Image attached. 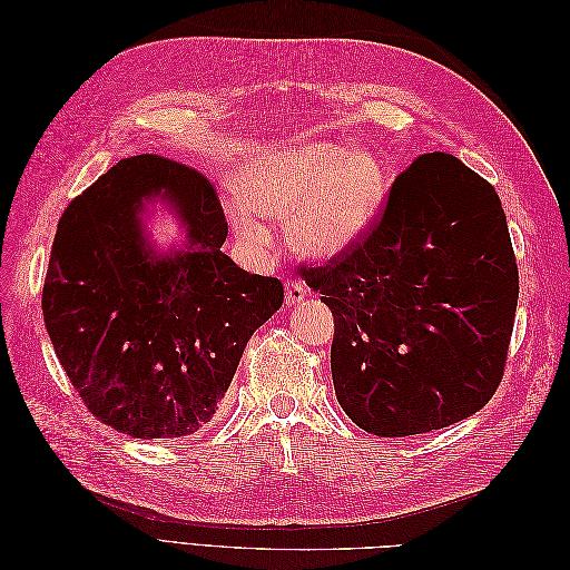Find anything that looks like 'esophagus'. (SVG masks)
Returning a JSON list of instances; mask_svg holds the SVG:
<instances>
[{
    "label": "esophagus",
    "instance_id": "1",
    "mask_svg": "<svg viewBox=\"0 0 570 570\" xmlns=\"http://www.w3.org/2000/svg\"><path fill=\"white\" fill-rule=\"evenodd\" d=\"M306 285L302 281H287L285 283V304L287 306H295L306 297Z\"/></svg>",
    "mask_w": 570,
    "mask_h": 570
}]
</instances>
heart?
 Wrapping results in <instances>:
<instances>
[{"mask_svg": "<svg viewBox=\"0 0 570 570\" xmlns=\"http://www.w3.org/2000/svg\"><path fill=\"white\" fill-rule=\"evenodd\" d=\"M239 202L228 218L245 247L266 254L262 218H285L289 245L312 258L350 252L368 233L387 197L377 157L340 142H306L249 159L235 178Z\"/></svg>", "mask_w": 570, "mask_h": 570, "instance_id": "1", "label": "heart"}]
</instances>
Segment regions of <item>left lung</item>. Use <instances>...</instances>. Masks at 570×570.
Masks as SVG:
<instances>
[{"label":"left lung","mask_w":570,"mask_h":570,"mask_svg":"<svg viewBox=\"0 0 570 570\" xmlns=\"http://www.w3.org/2000/svg\"><path fill=\"white\" fill-rule=\"evenodd\" d=\"M297 271L333 312L335 394L361 430L421 435L492 400L519 266L494 187L452 154L413 159L350 252Z\"/></svg>","instance_id":"left-lung-1"}]
</instances>
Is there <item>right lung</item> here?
Listing matches in <instances>:
<instances>
[{
    "instance_id": "1",
    "label": "right lung",
    "mask_w": 570,
    "mask_h": 570,
    "mask_svg": "<svg viewBox=\"0 0 570 570\" xmlns=\"http://www.w3.org/2000/svg\"><path fill=\"white\" fill-rule=\"evenodd\" d=\"M177 206L188 245L159 255L144 199ZM228 223L199 170L157 154L118 161L63 212L42 314L68 381L97 421L130 438H185L214 419L258 325L283 306L278 278L220 247Z\"/></svg>"
}]
</instances>
